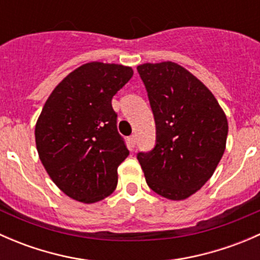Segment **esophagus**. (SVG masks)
Returning <instances> with one entry per match:
<instances>
[{
    "instance_id": "obj_1",
    "label": "esophagus",
    "mask_w": 260,
    "mask_h": 260,
    "mask_svg": "<svg viewBox=\"0 0 260 260\" xmlns=\"http://www.w3.org/2000/svg\"><path fill=\"white\" fill-rule=\"evenodd\" d=\"M128 146H129L131 149L135 148V146H136V137H135V136H131V137H128Z\"/></svg>"
}]
</instances>
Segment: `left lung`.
<instances>
[{"instance_id":"1","label":"left lung","mask_w":260,"mask_h":260,"mask_svg":"<svg viewBox=\"0 0 260 260\" xmlns=\"http://www.w3.org/2000/svg\"><path fill=\"white\" fill-rule=\"evenodd\" d=\"M148 91L156 147L137 158L151 190L180 201L200 190L216 170L228 137V119L208 86L172 61L137 67Z\"/></svg>"}]
</instances>
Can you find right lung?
<instances>
[{
	"mask_svg": "<svg viewBox=\"0 0 260 260\" xmlns=\"http://www.w3.org/2000/svg\"><path fill=\"white\" fill-rule=\"evenodd\" d=\"M132 75L131 67L86 62L60 81L44 104L35 125L39 157L73 200L98 203L117 187V169L129 152L117 131L112 98Z\"/></svg>",
	"mask_w": 260,
	"mask_h": 260,
	"instance_id": "add662e5",
	"label": "right lung"
}]
</instances>
